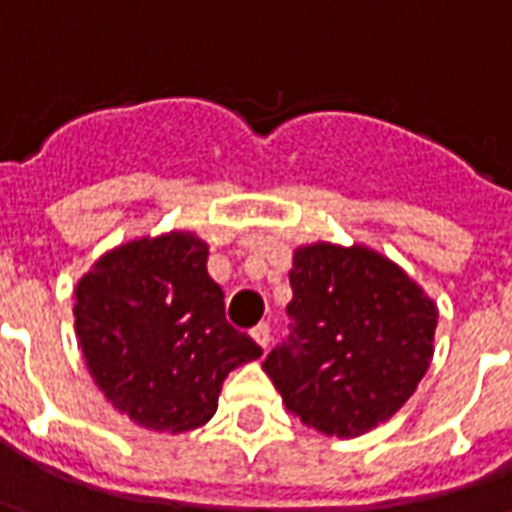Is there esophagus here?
Wrapping results in <instances>:
<instances>
[{"mask_svg": "<svg viewBox=\"0 0 512 512\" xmlns=\"http://www.w3.org/2000/svg\"><path fill=\"white\" fill-rule=\"evenodd\" d=\"M252 340L266 351L268 343H271V326H268V323H257L255 329H252Z\"/></svg>", "mask_w": 512, "mask_h": 512, "instance_id": "34e87169", "label": "esophagus"}]
</instances>
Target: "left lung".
I'll use <instances>...</instances> for the list:
<instances>
[{"instance_id": "obj_1", "label": "left lung", "mask_w": 512, "mask_h": 512, "mask_svg": "<svg viewBox=\"0 0 512 512\" xmlns=\"http://www.w3.org/2000/svg\"><path fill=\"white\" fill-rule=\"evenodd\" d=\"M290 288V334L263 362L285 408L337 439L386 422L428 373L436 304L367 246H301Z\"/></svg>"}]
</instances>
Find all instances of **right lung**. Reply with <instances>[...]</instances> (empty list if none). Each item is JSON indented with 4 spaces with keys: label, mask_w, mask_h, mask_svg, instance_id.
<instances>
[{
    "label": "right lung",
    "mask_w": 512,
    "mask_h": 512,
    "mask_svg": "<svg viewBox=\"0 0 512 512\" xmlns=\"http://www.w3.org/2000/svg\"><path fill=\"white\" fill-rule=\"evenodd\" d=\"M205 263V241L167 233L106 252L76 285L84 362L106 400L142 428L205 425L227 373L263 354L227 323Z\"/></svg>",
    "instance_id": "obj_1"
}]
</instances>
